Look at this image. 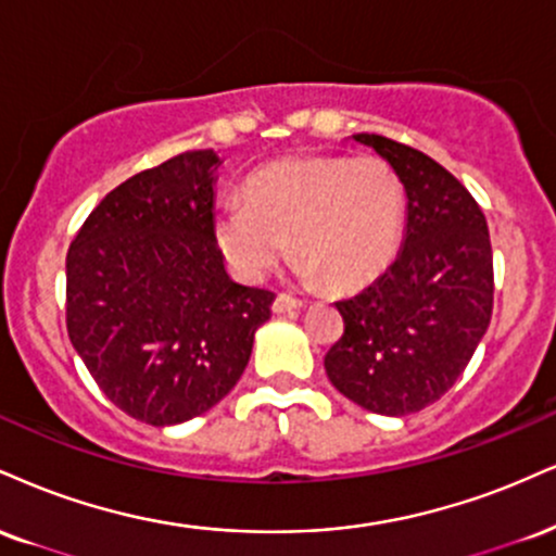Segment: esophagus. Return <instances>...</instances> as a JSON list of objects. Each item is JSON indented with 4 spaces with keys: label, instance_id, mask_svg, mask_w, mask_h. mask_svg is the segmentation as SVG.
<instances>
[{
    "label": "esophagus",
    "instance_id": "obj_1",
    "mask_svg": "<svg viewBox=\"0 0 556 556\" xmlns=\"http://www.w3.org/2000/svg\"><path fill=\"white\" fill-rule=\"evenodd\" d=\"M300 307H303V300L285 295V292H282V295L274 298V303H271L274 313H290V311H300Z\"/></svg>",
    "mask_w": 556,
    "mask_h": 556
}]
</instances>
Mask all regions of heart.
<instances>
[{"instance_id":"heart-1","label":"heart","mask_w":556,"mask_h":556,"mask_svg":"<svg viewBox=\"0 0 556 556\" xmlns=\"http://www.w3.org/2000/svg\"><path fill=\"white\" fill-rule=\"evenodd\" d=\"M243 198L217 206L212 230L245 282L264 279L290 240L300 282L354 290L391 264L404 227V186L372 155L279 160L245 180Z\"/></svg>"}]
</instances>
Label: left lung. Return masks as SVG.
Segmentation results:
<instances>
[{
    "label": "left lung",
    "instance_id": "8db88e82",
    "mask_svg": "<svg viewBox=\"0 0 556 556\" xmlns=\"http://www.w3.org/2000/svg\"><path fill=\"white\" fill-rule=\"evenodd\" d=\"M396 170L406 236L367 290L339 300L344 333L326 376L367 412L406 417L453 388L492 318L494 271L484 212L456 176L380 134H354Z\"/></svg>",
    "mask_w": 556,
    "mask_h": 556
}]
</instances>
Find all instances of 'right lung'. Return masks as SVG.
Here are the masks:
<instances>
[{"label":"right lung","mask_w":556,"mask_h":556,"mask_svg":"<svg viewBox=\"0 0 556 556\" xmlns=\"http://www.w3.org/2000/svg\"><path fill=\"white\" fill-rule=\"evenodd\" d=\"M214 150L116 186L66 253V331L105 399L152 427L210 412L243 376L274 292L232 282L214 240Z\"/></svg>","instance_id":"right-lung-1"}]
</instances>
